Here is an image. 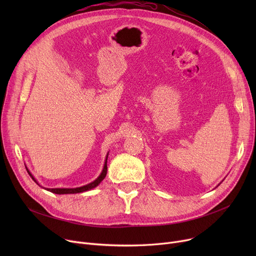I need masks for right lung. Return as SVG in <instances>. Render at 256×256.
<instances>
[{"label":"right lung","instance_id":"obj_1","mask_svg":"<svg viewBox=\"0 0 256 256\" xmlns=\"http://www.w3.org/2000/svg\"><path fill=\"white\" fill-rule=\"evenodd\" d=\"M106 160H108V156H106V158L104 169H102V173H100V176L96 180H93L92 182H90V184H86V186H80V188H72V189H68V188H62V189H61V188H56V189H48V188H46V190L50 191V192H52V193L60 194V195H61V194H76V193H82V192H86V191H89V190L93 189V188L98 186L102 182V180L106 178V170H108V167H106ZM26 171H28L29 176L32 178V180H33L37 184H39L36 182V180L34 178V176L31 174V172L28 170V168L26 167ZM39 186H40V184H39Z\"/></svg>","mask_w":256,"mask_h":256}]
</instances>
